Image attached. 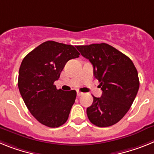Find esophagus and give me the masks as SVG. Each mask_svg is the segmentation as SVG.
Wrapping results in <instances>:
<instances>
[{
	"label": "esophagus",
	"mask_w": 154,
	"mask_h": 154,
	"mask_svg": "<svg viewBox=\"0 0 154 154\" xmlns=\"http://www.w3.org/2000/svg\"><path fill=\"white\" fill-rule=\"evenodd\" d=\"M82 95H83V93H82V92H77V96H79H79H82Z\"/></svg>",
	"instance_id": "obj_1"
}]
</instances>
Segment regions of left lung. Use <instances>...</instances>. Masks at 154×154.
<instances>
[{
    "label": "left lung",
    "instance_id": "1",
    "mask_svg": "<svg viewBox=\"0 0 154 154\" xmlns=\"http://www.w3.org/2000/svg\"><path fill=\"white\" fill-rule=\"evenodd\" d=\"M93 66L94 75L103 91L93 96L86 109L92 124L107 127L118 123L129 111L140 87L138 72L129 57L106 43L76 46Z\"/></svg>",
    "mask_w": 154,
    "mask_h": 154
}]
</instances>
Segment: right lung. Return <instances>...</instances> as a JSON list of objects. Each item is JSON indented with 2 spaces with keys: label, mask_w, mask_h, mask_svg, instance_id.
<instances>
[{
  "label": "right lung",
  "mask_w": 154,
  "mask_h": 154,
  "mask_svg": "<svg viewBox=\"0 0 154 154\" xmlns=\"http://www.w3.org/2000/svg\"><path fill=\"white\" fill-rule=\"evenodd\" d=\"M79 55L74 46L47 41L23 59L19 69V91L31 115L42 124L55 128L67 121L76 91L57 89L54 82L66 62Z\"/></svg>",
  "instance_id": "obj_1"
}]
</instances>
